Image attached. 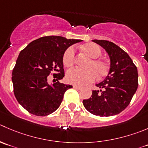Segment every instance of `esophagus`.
I'll list each match as a JSON object with an SVG mask.
<instances>
[{"instance_id": "obj_1", "label": "esophagus", "mask_w": 148, "mask_h": 148, "mask_svg": "<svg viewBox=\"0 0 148 148\" xmlns=\"http://www.w3.org/2000/svg\"><path fill=\"white\" fill-rule=\"evenodd\" d=\"M73 87L75 89H78V90H79V89L82 88V86H79V85H76V84H74V85H73Z\"/></svg>"}]
</instances>
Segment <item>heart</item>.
<instances>
[{"instance_id":"1","label":"heart","mask_w":148,"mask_h":148,"mask_svg":"<svg viewBox=\"0 0 148 148\" xmlns=\"http://www.w3.org/2000/svg\"><path fill=\"white\" fill-rule=\"evenodd\" d=\"M82 51L87 54L90 59L87 61V69H71L69 70L66 79L69 83L73 84H83L91 82L97 79L106 77L110 71V64L105 58L100 57L101 48L95 43H87L80 47ZM75 60V51L74 47H69L63 55V64L64 66L71 67L74 65Z\"/></svg>"}]
</instances>
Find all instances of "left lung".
<instances>
[{
    "instance_id": "left-lung-1",
    "label": "left lung",
    "mask_w": 148,
    "mask_h": 148,
    "mask_svg": "<svg viewBox=\"0 0 148 148\" xmlns=\"http://www.w3.org/2000/svg\"><path fill=\"white\" fill-rule=\"evenodd\" d=\"M108 54L110 68L108 75L96 84L100 90H92L83 105L89 112L100 116L119 114L131 102L138 87V73L130 56L120 47L108 40H93Z\"/></svg>"
}]
</instances>
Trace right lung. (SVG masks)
Masks as SVG:
<instances>
[{"mask_svg":"<svg viewBox=\"0 0 148 148\" xmlns=\"http://www.w3.org/2000/svg\"><path fill=\"white\" fill-rule=\"evenodd\" d=\"M81 41L45 36L31 42L20 52L11 79L17 101L29 113L45 116L58 109L65 92L72 87L58 81L64 77L63 55L70 45ZM50 74L57 79L53 86L47 83Z\"/></svg>","mask_w":148,"mask_h":148,"instance_id":"obj_1","label":"right lung"}]
</instances>
